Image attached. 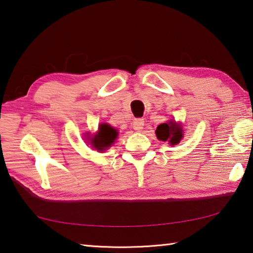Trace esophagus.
Listing matches in <instances>:
<instances>
[{"label":"esophagus","instance_id":"34e87169","mask_svg":"<svg viewBox=\"0 0 253 253\" xmlns=\"http://www.w3.org/2000/svg\"><path fill=\"white\" fill-rule=\"evenodd\" d=\"M132 128L135 130L140 131L144 128V119L143 118H135L132 122Z\"/></svg>","mask_w":253,"mask_h":253}]
</instances>
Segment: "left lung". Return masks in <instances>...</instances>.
<instances>
[{
	"mask_svg": "<svg viewBox=\"0 0 253 253\" xmlns=\"http://www.w3.org/2000/svg\"><path fill=\"white\" fill-rule=\"evenodd\" d=\"M156 136L163 142H169V144L176 145L183 137V130L179 125L174 122H169L158 125L156 129Z\"/></svg>",
	"mask_w": 253,
	"mask_h": 253,
	"instance_id": "8db88e82",
	"label": "left lung"
}]
</instances>
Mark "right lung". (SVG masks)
<instances>
[{"instance_id":"right-lung-1","label":"right lung","mask_w":253,"mask_h":253,"mask_svg":"<svg viewBox=\"0 0 253 253\" xmlns=\"http://www.w3.org/2000/svg\"><path fill=\"white\" fill-rule=\"evenodd\" d=\"M117 130L107 124H101L98 134L91 138V145L97 151H105L117 138Z\"/></svg>"}]
</instances>
